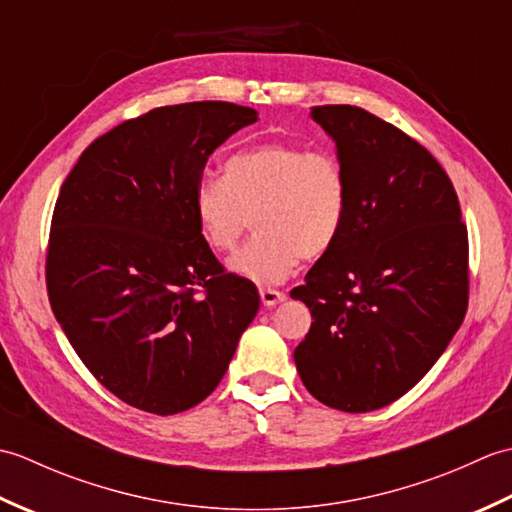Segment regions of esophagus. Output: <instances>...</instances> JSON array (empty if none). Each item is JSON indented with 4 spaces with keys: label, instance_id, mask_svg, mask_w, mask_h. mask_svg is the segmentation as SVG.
<instances>
[{
    "label": "esophagus",
    "instance_id": "1",
    "mask_svg": "<svg viewBox=\"0 0 512 512\" xmlns=\"http://www.w3.org/2000/svg\"><path fill=\"white\" fill-rule=\"evenodd\" d=\"M259 299H262L266 308H273V306H277V303L284 301L286 295L279 290H273V288H259Z\"/></svg>",
    "mask_w": 512,
    "mask_h": 512
}]
</instances>
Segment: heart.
I'll return each instance as SVG.
<instances>
[{"label":"heart","mask_w":512,"mask_h":512,"mask_svg":"<svg viewBox=\"0 0 512 512\" xmlns=\"http://www.w3.org/2000/svg\"><path fill=\"white\" fill-rule=\"evenodd\" d=\"M347 211L350 180L339 154L288 140L235 151L222 180L206 178L193 193L195 222L213 253L233 250L253 217L255 235L228 266L255 284H277L301 257H323L341 237Z\"/></svg>","instance_id":"obj_1"}]
</instances>
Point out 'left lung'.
Wrapping results in <instances>:
<instances>
[{
  "label": "left lung",
  "instance_id": "8db88e82",
  "mask_svg": "<svg viewBox=\"0 0 512 512\" xmlns=\"http://www.w3.org/2000/svg\"><path fill=\"white\" fill-rule=\"evenodd\" d=\"M350 180L341 237L290 292L312 325L295 363L323 405L365 413L405 396L469 308V233L447 171L356 105H317Z\"/></svg>",
  "mask_w": 512,
  "mask_h": 512
}]
</instances>
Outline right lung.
<instances>
[{"instance_id":"1","label":"right lung","mask_w":512,"mask_h":512,"mask_svg":"<svg viewBox=\"0 0 512 512\" xmlns=\"http://www.w3.org/2000/svg\"><path fill=\"white\" fill-rule=\"evenodd\" d=\"M257 112L226 101L156 107L83 151L54 204L46 288L99 383L171 416L220 385L259 295L204 244L193 193L206 160Z\"/></svg>"}]
</instances>
